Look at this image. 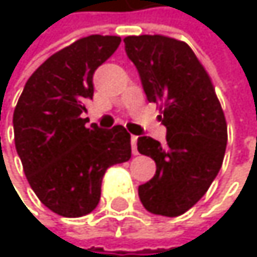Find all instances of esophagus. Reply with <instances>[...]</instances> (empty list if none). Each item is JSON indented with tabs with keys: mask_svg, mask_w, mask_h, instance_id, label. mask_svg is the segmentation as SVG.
Returning a JSON list of instances; mask_svg holds the SVG:
<instances>
[{
	"mask_svg": "<svg viewBox=\"0 0 257 257\" xmlns=\"http://www.w3.org/2000/svg\"><path fill=\"white\" fill-rule=\"evenodd\" d=\"M131 146H133V154H139L137 151V137L131 136Z\"/></svg>",
	"mask_w": 257,
	"mask_h": 257,
	"instance_id": "obj_1",
	"label": "esophagus"
}]
</instances>
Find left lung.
<instances>
[{"label": "left lung", "mask_w": 257, "mask_h": 257, "mask_svg": "<svg viewBox=\"0 0 257 257\" xmlns=\"http://www.w3.org/2000/svg\"><path fill=\"white\" fill-rule=\"evenodd\" d=\"M124 51L148 101L162 103L166 145L142 136L140 154L156 162L154 177L139 186L145 208L176 217L196 205L216 179L226 148V121L214 87L191 47L162 35L126 37Z\"/></svg>", "instance_id": "obj_1"}]
</instances>
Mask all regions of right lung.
I'll return each mask as SVG.
<instances>
[{"instance_id":"add662e5","label":"right lung","mask_w":257,"mask_h":257,"mask_svg":"<svg viewBox=\"0 0 257 257\" xmlns=\"http://www.w3.org/2000/svg\"><path fill=\"white\" fill-rule=\"evenodd\" d=\"M120 41L91 35L61 49L31 75L15 107V146L27 182L64 217L94 211L106 170L131 159V136L121 124L87 127L81 118L84 101L94 97V72Z\"/></svg>"}]
</instances>
